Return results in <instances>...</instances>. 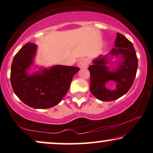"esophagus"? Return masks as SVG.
<instances>
[{
    "mask_svg": "<svg viewBox=\"0 0 153 153\" xmlns=\"http://www.w3.org/2000/svg\"><path fill=\"white\" fill-rule=\"evenodd\" d=\"M89 65V62L88 60L86 59H84L80 60L79 63L78 64V66L80 68H87L88 67Z\"/></svg>",
    "mask_w": 153,
    "mask_h": 153,
    "instance_id": "esophagus-1",
    "label": "esophagus"
}]
</instances>
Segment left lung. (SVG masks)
<instances>
[{
	"instance_id": "1",
	"label": "left lung",
	"mask_w": 153,
	"mask_h": 153,
	"mask_svg": "<svg viewBox=\"0 0 153 153\" xmlns=\"http://www.w3.org/2000/svg\"><path fill=\"white\" fill-rule=\"evenodd\" d=\"M115 47L108 54L93 60V64L88 68L91 92L102 101H114L125 95L133 85L137 71L138 59L133 44L125 36L117 33ZM114 56L117 59L111 62ZM113 65L115 68L112 67ZM111 81L116 83V87L113 90L106 86Z\"/></svg>"
}]
</instances>
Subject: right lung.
Wrapping results in <instances>:
<instances>
[{"mask_svg":"<svg viewBox=\"0 0 153 153\" xmlns=\"http://www.w3.org/2000/svg\"><path fill=\"white\" fill-rule=\"evenodd\" d=\"M37 52L36 44L28 42L13 59L10 81L13 91L22 102L36 109L52 108L61 102L70 87L78 67L56 65L50 68L35 66L30 73Z\"/></svg>","mask_w":153,"mask_h":153,"instance_id":"obj_1","label":"right lung"}]
</instances>
